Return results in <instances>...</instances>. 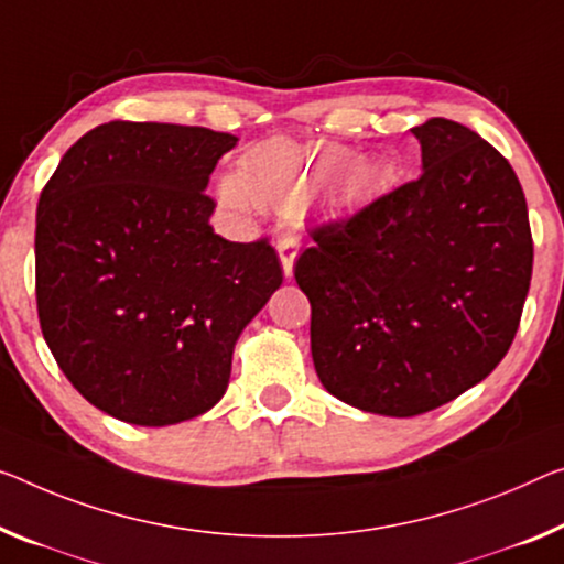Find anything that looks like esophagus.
Wrapping results in <instances>:
<instances>
[{"label":"esophagus","mask_w":564,"mask_h":564,"mask_svg":"<svg viewBox=\"0 0 564 564\" xmlns=\"http://www.w3.org/2000/svg\"><path fill=\"white\" fill-rule=\"evenodd\" d=\"M297 249H300L297 234L284 229L280 234V239H276V252H280V262H282V270L288 280L292 276V264H294V257H297Z\"/></svg>","instance_id":"obj_1"}]
</instances>
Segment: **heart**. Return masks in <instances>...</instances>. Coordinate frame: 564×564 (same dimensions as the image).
I'll list each match as a JSON object with an SVG mask.
<instances>
[{"label":"heart","mask_w":564,"mask_h":564,"mask_svg":"<svg viewBox=\"0 0 564 564\" xmlns=\"http://www.w3.org/2000/svg\"><path fill=\"white\" fill-rule=\"evenodd\" d=\"M348 155L337 149L274 141L247 159V171L224 173L216 184L219 198L231 209H270L294 214L343 176Z\"/></svg>","instance_id":"1"}]
</instances>
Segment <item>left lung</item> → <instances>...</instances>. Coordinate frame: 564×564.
I'll return each instance as SVG.
<instances>
[{
  "instance_id": "obj_1",
  "label": "left lung",
  "mask_w": 564,
  "mask_h": 564,
  "mask_svg": "<svg viewBox=\"0 0 564 564\" xmlns=\"http://www.w3.org/2000/svg\"><path fill=\"white\" fill-rule=\"evenodd\" d=\"M423 171L312 229L294 264L327 393L366 413L438 409L481 383L512 345L532 280L524 192L471 128H411Z\"/></svg>"
}]
</instances>
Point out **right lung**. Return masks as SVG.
I'll return each mask as SVG.
<instances>
[{
  "mask_svg": "<svg viewBox=\"0 0 564 564\" xmlns=\"http://www.w3.org/2000/svg\"><path fill=\"white\" fill-rule=\"evenodd\" d=\"M239 138L112 120L85 133L42 188L37 315L85 401L133 426H171L221 401L239 335L282 284L270 241L214 234L206 196Z\"/></svg>",
  "mask_w": 564,
  "mask_h": 564,
  "instance_id": "obj_1",
  "label": "right lung"
}]
</instances>
